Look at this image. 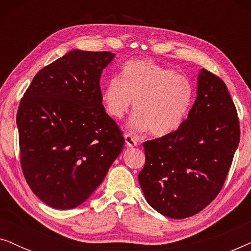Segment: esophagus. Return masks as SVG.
<instances>
[{"label": "esophagus", "instance_id": "esophagus-1", "mask_svg": "<svg viewBox=\"0 0 251 251\" xmlns=\"http://www.w3.org/2000/svg\"><path fill=\"white\" fill-rule=\"evenodd\" d=\"M125 140H126V146H129V147L138 145V140H137L136 137H133L131 133H126V135L125 136Z\"/></svg>", "mask_w": 251, "mask_h": 251}]
</instances>
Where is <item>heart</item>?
I'll list each match as a JSON object with an SVG mask.
<instances>
[{
    "label": "heart",
    "mask_w": 251,
    "mask_h": 251,
    "mask_svg": "<svg viewBox=\"0 0 251 251\" xmlns=\"http://www.w3.org/2000/svg\"><path fill=\"white\" fill-rule=\"evenodd\" d=\"M190 78L170 67L151 60H133L125 65L121 80L113 77L102 89L106 113L121 120L133 100L130 126L136 131L162 137L176 131L187 118L194 99Z\"/></svg>",
    "instance_id": "heart-1"
}]
</instances>
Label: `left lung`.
<instances>
[{"label":"left lung","instance_id":"left-lung-1","mask_svg":"<svg viewBox=\"0 0 251 251\" xmlns=\"http://www.w3.org/2000/svg\"><path fill=\"white\" fill-rule=\"evenodd\" d=\"M240 142L234 102L222 78L202 68L198 96L176 131L147 140L138 175L151 207L167 217H191L221 192Z\"/></svg>","mask_w":251,"mask_h":251}]
</instances>
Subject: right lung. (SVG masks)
Returning <instances> with one entry per match:
<instances>
[{"instance_id": "obj_1", "label": "right lung", "mask_w": 251, "mask_h": 251, "mask_svg": "<svg viewBox=\"0 0 251 251\" xmlns=\"http://www.w3.org/2000/svg\"><path fill=\"white\" fill-rule=\"evenodd\" d=\"M115 54L72 50L43 67L17 113L20 164L33 193L56 209L87 200L125 138L102 106L101 72Z\"/></svg>"}]
</instances>
